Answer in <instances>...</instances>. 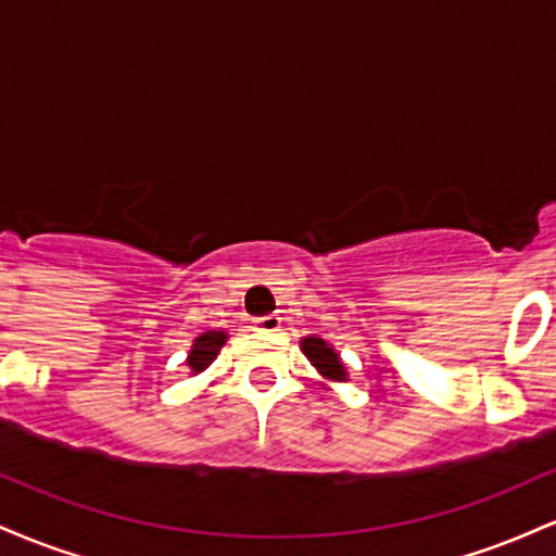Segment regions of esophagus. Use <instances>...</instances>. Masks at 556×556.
Segmentation results:
<instances>
[{
	"label": "esophagus",
	"instance_id": "1",
	"mask_svg": "<svg viewBox=\"0 0 556 556\" xmlns=\"http://www.w3.org/2000/svg\"><path fill=\"white\" fill-rule=\"evenodd\" d=\"M279 327H282V318H279L277 314L256 318V329L258 331H279Z\"/></svg>",
	"mask_w": 556,
	"mask_h": 556
}]
</instances>
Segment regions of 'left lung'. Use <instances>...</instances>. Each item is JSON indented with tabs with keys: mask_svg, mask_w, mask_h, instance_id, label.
<instances>
[{
	"mask_svg": "<svg viewBox=\"0 0 556 556\" xmlns=\"http://www.w3.org/2000/svg\"><path fill=\"white\" fill-rule=\"evenodd\" d=\"M300 350H303L305 358L311 361V366H314L324 379L348 381V371H344L340 353H337L329 342H324L321 337H303V340H300Z\"/></svg>",
	"mask_w": 556,
	"mask_h": 556,
	"instance_id": "obj_1",
	"label": "left lung"
}]
</instances>
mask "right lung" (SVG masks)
Masks as SVG:
<instances>
[{"label": "right lung", "mask_w": 556, "mask_h": 556, "mask_svg": "<svg viewBox=\"0 0 556 556\" xmlns=\"http://www.w3.org/2000/svg\"><path fill=\"white\" fill-rule=\"evenodd\" d=\"M225 342H227V331L212 329V331H203L201 337H195L193 348H190V355H188V368L193 371V376L206 371V368L212 366Z\"/></svg>", "instance_id": "right-lung-1"}]
</instances>
